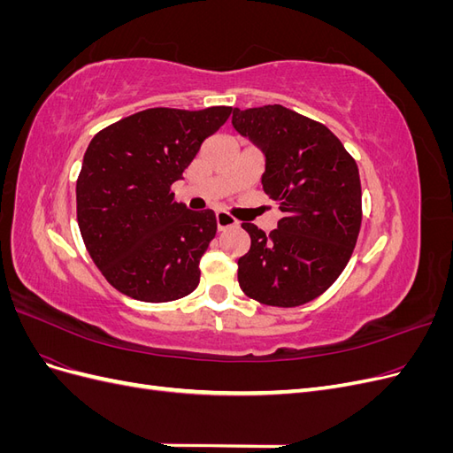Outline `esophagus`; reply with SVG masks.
Masks as SVG:
<instances>
[{
    "label": "esophagus",
    "instance_id": "1",
    "mask_svg": "<svg viewBox=\"0 0 453 453\" xmlns=\"http://www.w3.org/2000/svg\"><path fill=\"white\" fill-rule=\"evenodd\" d=\"M217 228L219 230H225V228H230V226H236L238 221L234 217H232L228 211H217Z\"/></svg>",
    "mask_w": 453,
    "mask_h": 453
}]
</instances>
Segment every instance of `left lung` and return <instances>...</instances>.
<instances>
[{
    "label": "left lung",
    "instance_id": "left-lung-1",
    "mask_svg": "<svg viewBox=\"0 0 453 453\" xmlns=\"http://www.w3.org/2000/svg\"><path fill=\"white\" fill-rule=\"evenodd\" d=\"M232 127L263 149V188L283 211L270 234L242 225L251 248L238 260L240 287L260 304L303 306L338 280L357 243V162L321 122L278 104L234 107Z\"/></svg>",
    "mask_w": 453,
    "mask_h": 453
}]
</instances>
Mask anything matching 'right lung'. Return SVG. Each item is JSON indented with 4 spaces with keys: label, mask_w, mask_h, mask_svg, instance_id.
Here are the masks:
<instances>
[{
    "label": "right lung",
    "mask_w": 453,
    "mask_h": 453,
    "mask_svg": "<svg viewBox=\"0 0 453 453\" xmlns=\"http://www.w3.org/2000/svg\"><path fill=\"white\" fill-rule=\"evenodd\" d=\"M230 113L153 107L92 138L77 177V223L94 265L122 295L172 303L198 287L215 213L187 210L172 185Z\"/></svg>",
    "instance_id": "right-lung-1"
}]
</instances>
